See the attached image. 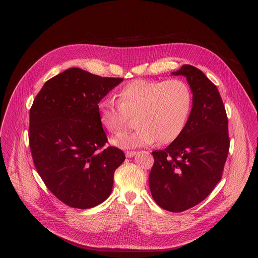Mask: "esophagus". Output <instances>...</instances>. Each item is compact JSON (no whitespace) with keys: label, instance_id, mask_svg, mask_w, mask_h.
I'll list each match as a JSON object with an SVG mask.
<instances>
[{"label":"esophagus","instance_id":"obj_1","mask_svg":"<svg viewBox=\"0 0 258 258\" xmlns=\"http://www.w3.org/2000/svg\"><path fill=\"white\" fill-rule=\"evenodd\" d=\"M136 154H137V152H136V151H125V156H126L127 158L134 157Z\"/></svg>","mask_w":258,"mask_h":258}]
</instances>
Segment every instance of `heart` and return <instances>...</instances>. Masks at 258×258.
Instances as JSON below:
<instances>
[{"label": "heart", "mask_w": 258, "mask_h": 258, "mask_svg": "<svg viewBox=\"0 0 258 258\" xmlns=\"http://www.w3.org/2000/svg\"><path fill=\"white\" fill-rule=\"evenodd\" d=\"M116 103L111 98L98 104L101 124L110 133H119L135 116L132 133L114 137L111 142L122 149L151 145L170 144L185 128L192 106L189 86L181 80L127 83L117 93Z\"/></svg>", "instance_id": "heart-1"}]
</instances>
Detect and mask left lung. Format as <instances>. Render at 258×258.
Masks as SVG:
<instances>
[{"label":"left lung","mask_w":258,"mask_h":258,"mask_svg":"<svg viewBox=\"0 0 258 258\" xmlns=\"http://www.w3.org/2000/svg\"><path fill=\"white\" fill-rule=\"evenodd\" d=\"M171 75L187 79L193 106L180 136L164 150L152 152L149 187L161 208L181 212L203 201L222 178L230 139L226 109L216 86L188 64Z\"/></svg>","instance_id":"1"}]
</instances>
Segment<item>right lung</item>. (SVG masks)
I'll return each instance as SVG.
<instances>
[{
	"mask_svg": "<svg viewBox=\"0 0 258 258\" xmlns=\"http://www.w3.org/2000/svg\"><path fill=\"white\" fill-rule=\"evenodd\" d=\"M123 80L69 68L49 80L29 112V147L47 188L64 204L95 207L112 191L115 169L124 161L106 147L98 104Z\"/></svg>",
	"mask_w": 258,
	"mask_h": 258,
	"instance_id": "right-lung-1",
	"label": "right lung"
}]
</instances>
